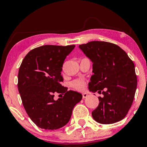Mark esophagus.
Wrapping results in <instances>:
<instances>
[{"label": "esophagus", "mask_w": 147, "mask_h": 147, "mask_svg": "<svg viewBox=\"0 0 147 147\" xmlns=\"http://www.w3.org/2000/svg\"><path fill=\"white\" fill-rule=\"evenodd\" d=\"M88 97V94L87 93H83L82 94V97H83V99H84V98H86V97Z\"/></svg>", "instance_id": "esophagus-1"}]
</instances>
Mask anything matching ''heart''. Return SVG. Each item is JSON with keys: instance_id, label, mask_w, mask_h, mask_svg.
<instances>
[{"instance_id": "1", "label": "heart", "mask_w": 147, "mask_h": 147, "mask_svg": "<svg viewBox=\"0 0 147 147\" xmlns=\"http://www.w3.org/2000/svg\"><path fill=\"white\" fill-rule=\"evenodd\" d=\"M70 86L72 88L76 89V90H82L85 88L86 86V83L83 80H81V79H77V80L73 81L70 84Z\"/></svg>"}]
</instances>
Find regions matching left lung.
I'll return each instance as SVG.
<instances>
[{"instance_id": "1", "label": "left lung", "mask_w": 147, "mask_h": 147, "mask_svg": "<svg viewBox=\"0 0 147 147\" xmlns=\"http://www.w3.org/2000/svg\"><path fill=\"white\" fill-rule=\"evenodd\" d=\"M79 48L92 63L89 90L104 95L98 97L92 117L103 124L122 120L132 105L137 88L133 61L120 47L109 42L90 41Z\"/></svg>"}]
</instances>
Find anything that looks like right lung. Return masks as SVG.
I'll return each instance as SVG.
<instances>
[{"mask_svg":"<svg viewBox=\"0 0 147 147\" xmlns=\"http://www.w3.org/2000/svg\"><path fill=\"white\" fill-rule=\"evenodd\" d=\"M75 45H45L32 50L23 59L18 70V89L28 116L41 129L55 130L69 122L73 108L82 95L68 91L61 82L62 66ZM64 97L53 99L54 93Z\"/></svg>","mask_w":147,"mask_h":147,"instance_id":"obj_1","label":"right lung"}]
</instances>
